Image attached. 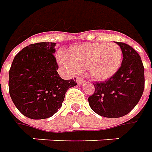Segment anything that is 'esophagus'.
I'll use <instances>...</instances> for the list:
<instances>
[{
  "label": "esophagus",
  "instance_id": "1",
  "mask_svg": "<svg viewBox=\"0 0 152 152\" xmlns=\"http://www.w3.org/2000/svg\"><path fill=\"white\" fill-rule=\"evenodd\" d=\"M76 82L79 86H81L83 83H85V80L82 78H80V77H76Z\"/></svg>",
  "mask_w": 152,
  "mask_h": 152
}]
</instances>
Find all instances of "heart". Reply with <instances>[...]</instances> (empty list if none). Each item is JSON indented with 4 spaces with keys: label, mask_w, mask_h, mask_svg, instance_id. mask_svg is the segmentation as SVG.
<instances>
[{
    "label": "heart",
    "mask_w": 152,
    "mask_h": 152,
    "mask_svg": "<svg viewBox=\"0 0 152 152\" xmlns=\"http://www.w3.org/2000/svg\"><path fill=\"white\" fill-rule=\"evenodd\" d=\"M58 63L70 72L86 69L92 79L102 81L114 76L122 61V50L115 43H88L72 47L68 58L60 55Z\"/></svg>",
    "instance_id": "heart-1"
}]
</instances>
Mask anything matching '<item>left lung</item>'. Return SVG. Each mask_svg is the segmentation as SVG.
Segmentation results:
<instances>
[{
  "instance_id": "1",
  "label": "left lung",
  "mask_w": 152,
  "mask_h": 152,
  "mask_svg": "<svg viewBox=\"0 0 152 152\" xmlns=\"http://www.w3.org/2000/svg\"><path fill=\"white\" fill-rule=\"evenodd\" d=\"M123 53L121 66L114 76L96 82L89 104L97 114L107 118L127 115L139 102L144 90V67L139 54L125 43L116 42Z\"/></svg>"
}]
</instances>
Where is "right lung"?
Returning a JSON list of instances; mask_svg holds the SVG:
<instances>
[{
  "instance_id": "obj_1",
  "label": "right lung",
  "mask_w": 152,
  "mask_h": 152,
  "mask_svg": "<svg viewBox=\"0 0 152 152\" xmlns=\"http://www.w3.org/2000/svg\"><path fill=\"white\" fill-rule=\"evenodd\" d=\"M56 43L40 42L16 54L9 72V91L22 114L33 120L46 119L62 107L66 90L76 79H62L55 53Z\"/></svg>"
}]
</instances>
